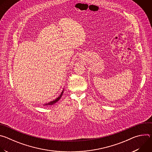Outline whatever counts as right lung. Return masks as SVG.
Wrapping results in <instances>:
<instances>
[{"instance_id":"1","label":"right lung","mask_w":152,"mask_h":152,"mask_svg":"<svg viewBox=\"0 0 152 152\" xmlns=\"http://www.w3.org/2000/svg\"><path fill=\"white\" fill-rule=\"evenodd\" d=\"M64 88L63 89V90H62V91L61 92V94L57 97V98H56L55 100H52V101H51V102H49V103H46V104H45L44 105L45 106H48V105H52V104H53L54 103H56L57 102H58L59 100V99L61 98V97H62V94H63V93H64Z\"/></svg>"}]
</instances>
